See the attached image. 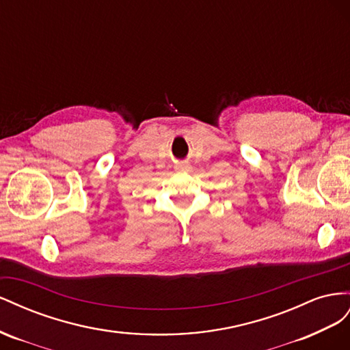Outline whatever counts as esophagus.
Segmentation results:
<instances>
[{"label":"esophagus","instance_id":"esophagus-1","mask_svg":"<svg viewBox=\"0 0 350 350\" xmlns=\"http://www.w3.org/2000/svg\"><path fill=\"white\" fill-rule=\"evenodd\" d=\"M191 165L189 164H178V165H176V170L177 172H191Z\"/></svg>","mask_w":350,"mask_h":350}]
</instances>
